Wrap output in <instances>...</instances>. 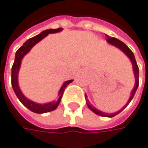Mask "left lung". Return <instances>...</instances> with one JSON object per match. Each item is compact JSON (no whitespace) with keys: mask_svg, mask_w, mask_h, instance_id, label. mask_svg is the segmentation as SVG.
Wrapping results in <instances>:
<instances>
[{"mask_svg":"<svg viewBox=\"0 0 148 148\" xmlns=\"http://www.w3.org/2000/svg\"><path fill=\"white\" fill-rule=\"evenodd\" d=\"M107 38H108L107 42H108V44H110V45H113V46H115V47H117L118 49H119L120 50H122V51H123V53H124V54L128 57V59L131 60V63H132V69H133V74H134V77H135V85H134V88H132V92H131V94H130V97H129V99H128V101H127V103L125 105H124L123 108H121L119 111H118V112H112V113H107V112H102V111H99V109H97L95 107H93V105L90 103V102H89L88 99H87L86 94H85V99H86L87 105H88V108H89L92 112H93L94 113H96L97 115L102 116V117L112 118V117H114V116L118 115L119 112H122V111L129 104V103L131 102V100L132 99V98L134 97V94H135V93H136V91H137V89H138V84H139V69H138V64H137V62H136L135 57H134V55H133V53L132 52V50L128 48V47L123 42H122L121 40H118V39H116V38L109 37L108 36H107Z\"/></svg>","mask_w":148,"mask_h":148,"instance_id":"left-lung-1","label":"left lung"}]
</instances>
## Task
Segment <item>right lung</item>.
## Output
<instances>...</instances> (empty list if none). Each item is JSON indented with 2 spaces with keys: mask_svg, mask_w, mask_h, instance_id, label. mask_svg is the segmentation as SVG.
I'll return each mask as SVG.
<instances>
[{
  "mask_svg": "<svg viewBox=\"0 0 148 148\" xmlns=\"http://www.w3.org/2000/svg\"><path fill=\"white\" fill-rule=\"evenodd\" d=\"M63 30V28H58V29H46L42 31L40 34L34 36L32 38L29 39L28 40L25 42L23 44V45L21 48L18 49V50L16 51V56H15V61L12 65L11 69V85L13 88V90L17 96L18 99L21 101V103H22L25 107H26L28 109H29L31 112H36V113H45V112H49L55 110L57 107L59 106L60 100H61L62 96L64 91L65 89V88L69 85L71 82H73V79L71 80L65 81L63 85L60 88V91H59V98L56 101H52L47 103H37L33 101H31L29 99H27L23 93L21 92L19 84H18V74H19V70L21 68V61H22L24 56L26 55L27 53H29V50L33 48V46L36 45L38 42H40L41 40H43L45 37L48 36L49 34H53V33H57V32H60Z\"/></svg>",
  "mask_w": 148,
  "mask_h": 148,
  "instance_id": "add662e5",
  "label": "right lung"
}]
</instances>
